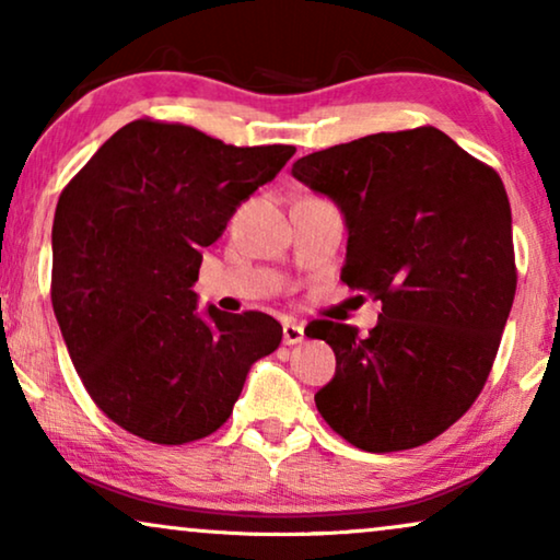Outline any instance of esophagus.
Wrapping results in <instances>:
<instances>
[{
  "label": "esophagus",
  "mask_w": 560,
  "mask_h": 560,
  "mask_svg": "<svg viewBox=\"0 0 560 560\" xmlns=\"http://www.w3.org/2000/svg\"><path fill=\"white\" fill-rule=\"evenodd\" d=\"M305 339V331L301 324H295V320H285L282 324V341L288 343V347H293V343H301Z\"/></svg>",
  "instance_id": "1"
}]
</instances>
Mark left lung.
I'll list each match as a JSON object with an SVG mask.
<instances>
[{"label":"left lung","mask_w":560,"mask_h":560,"mask_svg":"<svg viewBox=\"0 0 560 560\" xmlns=\"http://www.w3.org/2000/svg\"><path fill=\"white\" fill-rule=\"evenodd\" d=\"M290 173L339 206L341 280L382 301L370 336L331 320L305 328L336 354L318 412L372 454L433 441L479 397L515 301L502 178L435 127L334 144Z\"/></svg>","instance_id":"obj_1"}]
</instances>
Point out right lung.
<instances>
[{
    "label": "right lung",
    "instance_id": "obj_1",
    "mask_svg": "<svg viewBox=\"0 0 560 560\" xmlns=\"http://www.w3.org/2000/svg\"><path fill=\"white\" fill-rule=\"evenodd\" d=\"M293 144L234 148L186 125L114 132L58 198L52 311L94 402L152 443L198 441L232 416L282 326L267 313L198 311L203 247L270 183Z\"/></svg>",
    "mask_w": 560,
    "mask_h": 560
}]
</instances>
